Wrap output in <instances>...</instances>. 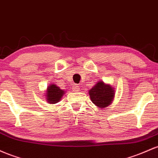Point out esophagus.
<instances>
[{
	"label": "esophagus",
	"mask_w": 158,
	"mask_h": 158,
	"mask_svg": "<svg viewBox=\"0 0 158 158\" xmlns=\"http://www.w3.org/2000/svg\"><path fill=\"white\" fill-rule=\"evenodd\" d=\"M72 90H73L74 92H77L78 91V90H80V87L79 86H77V84H74L73 86V87H72Z\"/></svg>",
	"instance_id": "34e87169"
}]
</instances>
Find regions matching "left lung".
<instances>
[{
    "mask_svg": "<svg viewBox=\"0 0 158 158\" xmlns=\"http://www.w3.org/2000/svg\"><path fill=\"white\" fill-rule=\"evenodd\" d=\"M90 99L95 106L102 109L111 104L115 95L114 88L110 84L99 81L89 91Z\"/></svg>",
    "mask_w": 158,
    "mask_h": 158,
    "instance_id": "left-lung-1",
    "label": "left lung"
}]
</instances>
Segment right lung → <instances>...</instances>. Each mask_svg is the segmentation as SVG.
<instances>
[{
    "label": "right lung",
    "instance_id": "add662e5",
    "mask_svg": "<svg viewBox=\"0 0 158 158\" xmlns=\"http://www.w3.org/2000/svg\"><path fill=\"white\" fill-rule=\"evenodd\" d=\"M64 91L61 89L59 86L55 84H51L50 86H48L47 91H46V101L49 104H56L61 100L63 97Z\"/></svg>",
    "mask_w": 158,
    "mask_h": 158
}]
</instances>
